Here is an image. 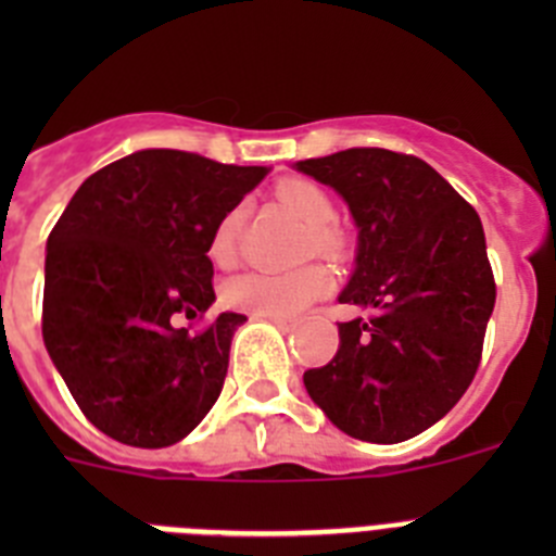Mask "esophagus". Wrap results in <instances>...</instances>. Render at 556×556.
<instances>
[{
  "mask_svg": "<svg viewBox=\"0 0 556 556\" xmlns=\"http://www.w3.org/2000/svg\"><path fill=\"white\" fill-rule=\"evenodd\" d=\"M273 323L278 328H281V331H292V328H294L292 320H281V317H273Z\"/></svg>",
  "mask_w": 556,
  "mask_h": 556,
  "instance_id": "esophagus-1",
  "label": "esophagus"
}]
</instances>
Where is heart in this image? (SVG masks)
I'll list each match as a JSON object with an SVG mask.
<instances>
[{
  "label": "heart",
  "instance_id": "obj_1",
  "mask_svg": "<svg viewBox=\"0 0 556 556\" xmlns=\"http://www.w3.org/2000/svg\"><path fill=\"white\" fill-rule=\"evenodd\" d=\"M275 200L301 219L312 230V248L320 255L342 253V230L333 228L337 203L308 178H283L275 184ZM244 211L233 205L217 219L208 236V258L219 267L233 262L239 248V230H242ZM331 273L320 264L292 269V273H242L233 275L223 287V303L233 312L253 314V317H298L303 308L317 303L331 292Z\"/></svg>",
  "mask_w": 556,
  "mask_h": 556
}]
</instances>
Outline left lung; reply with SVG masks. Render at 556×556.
I'll return each instance as SVG.
<instances>
[{"instance_id":"8db88e82","label":"left lung","mask_w":556,"mask_h":556,"mask_svg":"<svg viewBox=\"0 0 556 556\" xmlns=\"http://www.w3.org/2000/svg\"><path fill=\"white\" fill-rule=\"evenodd\" d=\"M298 169L351 205L358 255L339 303L367 308L339 323L337 356L303 384L345 434L404 443L448 415L479 370L495 306L481 219L406 152L351 147Z\"/></svg>"}]
</instances>
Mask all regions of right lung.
<instances>
[{
  "mask_svg": "<svg viewBox=\"0 0 556 556\" xmlns=\"http://www.w3.org/2000/svg\"><path fill=\"white\" fill-rule=\"evenodd\" d=\"M264 175L186 150L132 152L94 172L49 233L43 345L116 443H178L219 397L248 317H205L217 298L205 248Z\"/></svg>",
  "mask_w": 556,
  "mask_h": 556,
  "instance_id": "1",
  "label": "right lung"
}]
</instances>
